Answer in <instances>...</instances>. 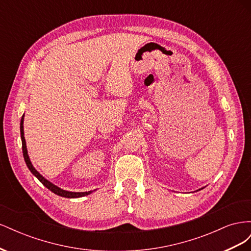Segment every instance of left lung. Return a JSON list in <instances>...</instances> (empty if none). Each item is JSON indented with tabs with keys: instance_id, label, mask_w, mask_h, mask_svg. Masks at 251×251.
<instances>
[{
	"instance_id": "1",
	"label": "left lung",
	"mask_w": 251,
	"mask_h": 251,
	"mask_svg": "<svg viewBox=\"0 0 251 251\" xmlns=\"http://www.w3.org/2000/svg\"><path fill=\"white\" fill-rule=\"evenodd\" d=\"M199 191H200V189H199Z\"/></svg>"
}]
</instances>
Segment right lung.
<instances>
[{
    "label": "right lung",
    "instance_id": "obj_1",
    "mask_svg": "<svg viewBox=\"0 0 251 251\" xmlns=\"http://www.w3.org/2000/svg\"><path fill=\"white\" fill-rule=\"evenodd\" d=\"M24 115L22 116V119H21V126H20V130H21V138H22V149H23V155H24V159H25V162L28 166V169L30 170V172H31L34 176L39 179L43 185L46 186L48 189H50V191L52 193H54L55 195L57 196H60V197H65V198H80V197H83V196H88L90 195L91 193H92V191L90 192H83V193H74V192H68V191H65V189L63 188H59L58 186L54 185L53 183H51L50 181H48L47 179H45L42 175L37 172L34 168L33 165L31 163V161H30L29 159V156H28V151H27V147H26V141H25V137H24Z\"/></svg>",
    "mask_w": 251,
    "mask_h": 251
}]
</instances>
